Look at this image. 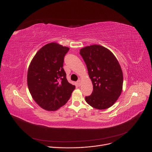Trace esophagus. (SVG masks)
<instances>
[{
    "mask_svg": "<svg viewBox=\"0 0 152 152\" xmlns=\"http://www.w3.org/2000/svg\"><path fill=\"white\" fill-rule=\"evenodd\" d=\"M77 85L79 86L80 85H81V80L80 79H79L77 81Z\"/></svg>",
    "mask_w": 152,
    "mask_h": 152,
    "instance_id": "34e87169",
    "label": "esophagus"
}]
</instances>
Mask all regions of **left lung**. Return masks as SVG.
Segmentation results:
<instances>
[{"mask_svg":"<svg viewBox=\"0 0 152 152\" xmlns=\"http://www.w3.org/2000/svg\"><path fill=\"white\" fill-rule=\"evenodd\" d=\"M80 54L83 58L91 79L93 91L85 100L98 110L111 107L120 97L123 76L120 64L107 49L99 45L82 48Z\"/></svg>","mask_w":152,"mask_h":152,"instance_id":"1","label":"left lung"}]
</instances>
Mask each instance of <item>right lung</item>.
Returning <instances> with one entry per match:
<instances>
[{
    "instance_id": "add662e5",
    "label": "right lung",
    "mask_w": 152,
    "mask_h": 152,
    "mask_svg": "<svg viewBox=\"0 0 152 152\" xmlns=\"http://www.w3.org/2000/svg\"><path fill=\"white\" fill-rule=\"evenodd\" d=\"M69 48L55 42L43 46L32 59L28 72V86L37 103L47 111H56L66 104L75 89L63 69Z\"/></svg>"
}]
</instances>
